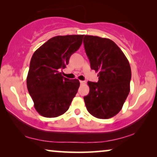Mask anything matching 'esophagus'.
I'll list each match as a JSON object with an SVG mask.
<instances>
[{"mask_svg": "<svg viewBox=\"0 0 157 157\" xmlns=\"http://www.w3.org/2000/svg\"><path fill=\"white\" fill-rule=\"evenodd\" d=\"M80 84H81V85L85 84V81H82V80H80Z\"/></svg>", "mask_w": 157, "mask_h": 157, "instance_id": "1", "label": "esophagus"}]
</instances>
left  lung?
I'll return each mask as SVG.
<instances>
[{"mask_svg": "<svg viewBox=\"0 0 157 157\" xmlns=\"http://www.w3.org/2000/svg\"><path fill=\"white\" fill-rule=\"evenodd\" d=\"M83 43L91 69L98 72V82H87L90 92L84 97L87 110L95 118H110L122 109L130 92L128 60L109 39L85 35Z\"/></svg>", "mask_w": 157, "mask_h": 157, "instance_id": "1", "label": "left lung"}]
</instances>
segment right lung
Here are the masks:
<instances>
[{"label":"right lung","instance_id":"right-lung-1","mask_svg":"<svg viewBox=\"0 0 157 157\" xmlns=\"http://www.w3.org/2000/svg\"><path fill=\"white\" fill-rule=\"evenodd\" d=\"M84 35L57 36L49 39L33 53L26 78L27 89L34 108L41 116L55 118L69 109L80 82L64 77L70 56L82 44Z\"/></svg>","mask_w":157,"mask_h":157}]
</instances>
